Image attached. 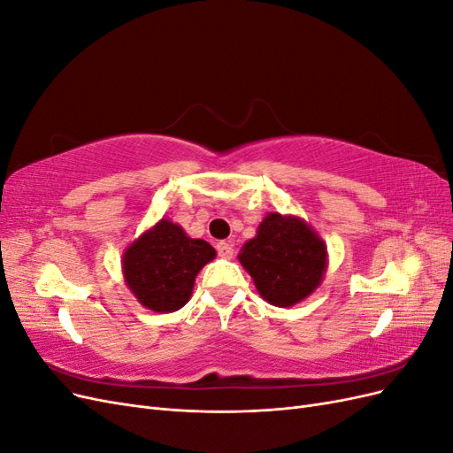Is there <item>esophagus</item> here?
Wrapping results in <instances>:
<instances>
[{
    "mask_svg": "<svg viewBox=\"0 0 453 453\" xmlns=\"http://www.w3.org/2000/svg\"><path fill=\"white\" fill-rule=\"evenodd\" d=\"M217 253L221 255L223 258H230L232 253H234V245H232V242H219L217 243Z\"/></svg>",
    "mask_w": 453,
    "mask_h": 453,
    "instance_id": "esophagus-1",
    "label": "esophagus"
}]
</instances>
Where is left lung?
I'll list each match as a JSON object with an SVG mask.
<instances>
[{"instance_id": "obj_1", "label": "left lung", "mask_w": 453, "mask_h": 453, "mask_svg": "<svg viewBox=\"0 0 453 453\" xmlns=\"http://www.w3.org/2000/svg\"><path fill=\"white\" fill-rule=\"evenodd\" d=\"M257 289L273 306H293L313 293L326 268L323 240L296 217L270 213L238 255Z\"/></svg>"}]
</instances>
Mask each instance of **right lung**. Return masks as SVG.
Returning <instances> with one entry per match:
<instances>
[{
    "instance_id": "1",
    "label": "right lung",
    "mask_w": 453,
    "mask_h": 453,
    "mask_svg": "<svg viewBox=\"0 0 453 453\" xmlns=\"http://www.w3.org/2000/svg\"><path fill=\"white\" fill-rule=\"evenodd\" d=\"M215 257L208 242L188 238L180 225L162 219L125 251V280L140 303L160 313L183 308L196 273Z\"/></svg>"
}]
</instances>
